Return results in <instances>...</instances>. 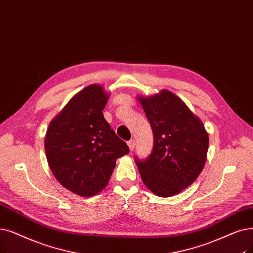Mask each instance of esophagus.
Masks as SVG:
<instances>
[{
  "label": "esophagus",
  "mask_w": 253,
  "mask_h": 253,
  "mask_svg": "<svg viewBox=\"0 0 253 253\" xmlns=\"http://www.w3.org/2000/svg\"><path fill=\"white\" fill-rule=\"evenodd\" d=\"M128 146H129L130 151L132 152V151L134 150V148H135V140H134V139H131V140H129V141H128Z\"/></svg>",
  "instance_id": "34e87169"
}]
</instances>
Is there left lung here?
<instances>
[{"label": "left lung", "instance_id": "obj_1", "mask_svg": "<svg viewBox=\"0 0 253 253\" xmlns=\"http://www.w3.org/2000/svg\"><path fill=\"white\" fill-rule=\"evenodd\" d=\"M154 135L150 155L135 162L142 182L158 196L187 188L202 172L209 146L204 124L173 93L138 97Z\"/></svg>", "mask_w": 253, "mask_h": 253}]
</instances>
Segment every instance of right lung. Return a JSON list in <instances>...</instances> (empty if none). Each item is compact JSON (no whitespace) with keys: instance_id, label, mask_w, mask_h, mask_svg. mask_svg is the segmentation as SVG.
I'll use <instances>...</instances> for the list:
<instances>
[{"instance_id":"1","label":"right lung","mask_w":253,"mask_h":253,"mask_svg":"<svg viewBox=\"0 0 253 253\" xmlns=\"http://www.w3.org/2000/svg\"><path fill=\"white\" fill-rule=\"evenodd\" d=\"M107 100L102 86H86L71 98L46 132L45 153L53 175L81 196L104 189L116 160L130 151L103 117Z\"/></svg>"}]
</instances>
